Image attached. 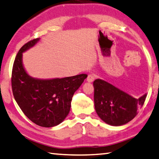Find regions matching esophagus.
<instances>
[{"instance_id":"34e87169","label":"esophagus","mask_w":159,"mask_h":159,"mask_svg":"<svg viewBox=\"0 0 159 159\" xmlns=\"http://www.w3.org/2000/svg\"><path fill=\"white\" fill-rule=\"evenodd\" d=\"M95 79V76L94 74H89L88 78H87V81L89 83H92L94 80Z\"/></svg>"}]
</instances>
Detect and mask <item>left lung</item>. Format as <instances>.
I'll list each match as a JSON object with an SVG mask.
<instances>
[{
    "instance_id": "obj_1",
    "label": "left lung",
    "mask_w": 159,
    "mask_h": 159,
    "mask_svg": "<svg viewBox=\"0 0 159 159\" xmlns=\"http://www.w3.org/2000/svg\"><path fill=\"white\" fill-rule=\"evenodd\" d=\"M94 88L95 110L99 118L112 126H120L129 122L143 107L147 94L135 98L112 84L96 79Z\"/></svg>"
}]
</instances>
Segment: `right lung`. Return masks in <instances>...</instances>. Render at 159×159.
<instances>
[{
	"mask_svg": "<svg viewBox=\"0 0 159 159\" xmlns=\"http://www.w3.org/2000/svg\"><path fill=\"white\" fill-rule=\"evenodd\" d=\"M39 40L40 38L31 40L18 51L12 70V91L18 106L28 119L39 126L52 127L67 117L74 92L88 75L48 79L29 75L23 63V54Z\"/></svg>",
	"mask_w": 159,
	"mask_h": 159,
	"instance_id": "right-lung-1",
	"label": "right lung"
}]
</instances>
